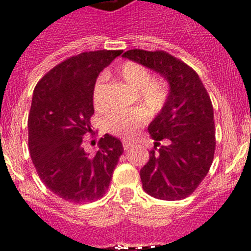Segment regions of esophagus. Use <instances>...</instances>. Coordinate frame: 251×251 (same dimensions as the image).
<instances>
[{
	"label": "esophagus",
	"mask_w": 251,
	"mask_h": 251,
	"mask_svg": "<svg viewBox=\"0 0 251 251\" xmlns=\"http://www.w3.org/2000/svg\"><path fill=\"white\" fill-rule=\"evenodd\" d=\"M133 146H134V143H133V142L126 141V139H123V147H124V150H126V151H128L129 148H132Z\"/></svg>",
	"instance_id": "esophagus-1"
}]
</instances>
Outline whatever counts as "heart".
I'll list each match as a JSON object with an SVG mask.
<instances>
[{"instance_id": "heart-1", "label": "heart", "mask_w": 251, "mask_h": 251, "mask_svg": "<svg viewBox=\"0 0 251 251\" xmlns=\"http://www.w3.org/2000/svg\"><path fill=\"white\" fill-rule=\"evenodd\" d=\"M119 76L132 89L137 90L138 101L150 113L154 114L165 106L168 98V85L161 79H151V73L146 66L134 61H126L118 69ZM106 75L100 74L93 86V103L97 109L106 106L104 99ZM148 115L143 108L113 110L104 119L105 128L110 133L129 138L147 122Z\"/></svg>"}]
</instances>
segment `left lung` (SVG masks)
Wrapping results in <instances>:
<instances>
[{"label": "left lung", "mask_w": 251, "mask_h": 251, "mask_svg": "<svg viewBox=\"0 0 251 251\" xmlns=\"http://www.w3.org/2000/svg\"><path fill=\"white\" fill-rule=\"evenodd\" d=\"M123 57L152 69L170 84L165 106L148 126L156 142L139 176L151 196L182 200L200 185L214 159V108L207 90L194 69L166 51L134 49Z\"/></svg>", "instance_id": "obj_1"}]
</instances>
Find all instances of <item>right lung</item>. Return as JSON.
Returning <instances> with one entry per match:
<instances>
[{"label":"right lung","instance_id":"obj_1","mask_svg":"<svg viewBox=\"0 0 251 251\" xmlns=\"http://www.w3.org/2000/svg\"><path fill=\"white\" fill-rule=\"evenodd\" d=\"M122 52L98 50L69 57L35 86L27 123L31 159L46 187L69 202L103 197L123 153L122 142L110 134L99 139L95 152L84 148V136L93 132V86Z\"/></svg>","mask_w":251,"mask_h":251}]
</instances>
